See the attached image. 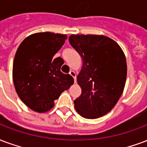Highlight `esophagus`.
<instances>
[{"label":"esophagus","instance_id":"esophagus-1","mask_svg":"<svg viewBox=\"0 0 147 147\" xmlns=\"http://www.w3.org/2000/svg\"><path fill=\"white\" fill-rule=\"evenodd\" d=\"M69 74H70L71 76L73 77L74 82H76V72H75L74 71H70V72H69Z\"/></svg>","mask_w":147,"mask_h":147}]
</instances>
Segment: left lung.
<instances>
[{
	"label": "left lung",
	"instance_id": "left-lung-1",
	"mask_svg": "<svg viewBox=\"0 0 147 147\" xmlns=\"http://www.w3.org/2000/svg\"><path fill=\"white\" fill-rule=\"evenodd\" d=\"M69 43L81 56L77 76L81 96L74 100L77 112L93 119L106 115L123 93L127 76L125 56L111 38L97 35H71Z\"/></svg>",
	"mask_w": 147,
	"mask_h": 147
}]
</instances>
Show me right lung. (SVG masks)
Listing matches in <instances>:
<instances>
[{
	"label": "right lung",
	"mask_w": 147,
	"mask_h": 147,
	"mask_svg": "<svg viewBox=\"0 0 147 147\" xmlns=\"http://www.w3.org/2000/svg\"><path fill=\"white\" fill-rule=\"evenodd\" d=\"M66 35L38 32L22 42L13 64V82L19 98L36 112L48 111L73 78L61 71L62 58L53 57L65 43ZM61 60H60L59 59Z\"/></svg>",
	"instance_id": "add662e5"
}]
</instances>
